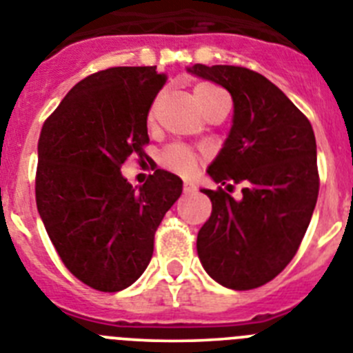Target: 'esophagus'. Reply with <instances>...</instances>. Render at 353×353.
Returning a JSON list of instances; mask_svg holds the SVG:
<instances>
[{
    "instance_id": "obj_1",
    "label": "esophagus",
    "mask_w": 353,
    "mask_h": 353,
    "mask_svg": "<svg viewBox=\"0 0 353 353\" xmlns=\"http://www.w3.org/2000/svg\"><path fill=\"white\" fill-rule=\"evenodd\" d=\"M196 192V185L192 182H185L183 183V194H192Z\"/></svg>"
}]
</instances>
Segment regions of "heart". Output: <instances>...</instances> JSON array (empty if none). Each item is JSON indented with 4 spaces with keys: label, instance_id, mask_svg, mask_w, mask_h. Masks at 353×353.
<instances>
[{
    "label": "heart",
    "instance_id": "1",
    "mask_svg": "<svg viewBox=\"0 0 353 353\" xmlns=\"http://www.w3.org/2000/svg\"><path fill=\"white\" fill-rule=\"evenodd\" d=\"M223 93L221 90H217L212 84H199L194 88V99L198 104H203V102L210 101L212 97ZM162 166H166L168 170L174 171L179 174H191L192 171L198 166V157L192 150L185 148V146L174 145L166 148L161 155Z\"/></svg>",
    "mask_w": 353,
    "mask_h": 353
}]
</instances>
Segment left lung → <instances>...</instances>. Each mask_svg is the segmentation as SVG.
<instances>
[{"label": "left lung", "instance_id": "1", "mask_svg": "<svg viewBox=\"0 0 353 353\" xmlns=\"http://www.w3.org/2000/svg\"><path fill=\"white\" fill-rule=\"evenodd\" d=\"M233 99L232 127L207 173L242 198L201 189L212 214L198 232L205 272L232 290L269 283L295 256L318 198L316 141L310 120L258 72L233 65H192Z\"/></svg>", "mask_w": 353, "mask_h": 353}]
</instances>
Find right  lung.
Wrapping results in <instances>:
<instances>
[{
	"mask_svg": "<svg viewBox=\"0 0 353 353\" xmlns=\"http://www.w3.org/2000/svg\"><path fill=\"white\" fill-rule=\"evenodd\" d=\"M164 83L155 67L97 72L63 97L40 132V219L65 267L101 292L138 281L155 230L182 194V179L166 170L141 187L120 171L130 155H145L148 109Z\"/></svg>",
	"mask_w": 353,
	"mask_h": 353,
	"instance_id": "obj_1",
	"label": "right lung"
}]
</instances>
